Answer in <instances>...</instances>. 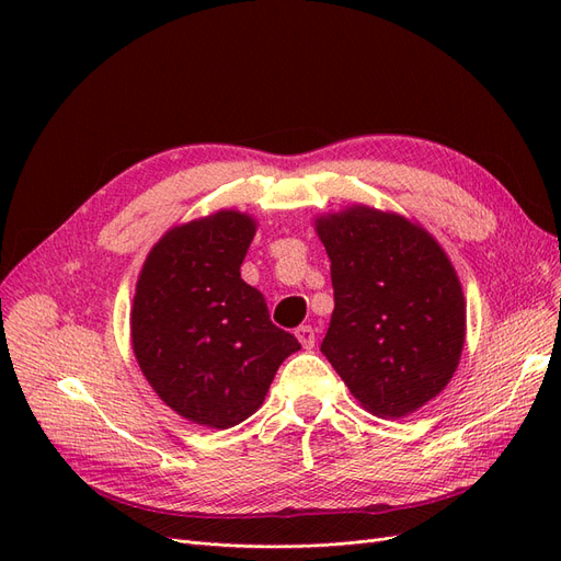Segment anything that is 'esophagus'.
Instances as JSON below:
<instances>
[{
    "mask_svg": "<svg viewBox=\"0 0 561 561\" xmlns=\"http://www.w3.org/2000/svg\"><path fill=\"white\" fill-rule=\"evenodd\" d=\"M295 334H297L299 344H301L304 348H313V346H316V330H313L311 325H299V328L295 330Z\"/></svg>",
    "mask_w": 561,
    "mask_h": 561,
    "instance_id": "obj_1",
    "label": "esophagus"
}]
</instances>
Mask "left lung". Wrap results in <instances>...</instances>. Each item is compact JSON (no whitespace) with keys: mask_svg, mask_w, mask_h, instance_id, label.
I'll use <instances>...</instances> for the list:
<instances>
[{"mask_svg":"<svg viewBox=\"0 0 561 561\" xmlns=\"http://www.w3.org/2000/svg\"><path fill=\"white\" fill-rule=\"evenodd\" d=\"M334 311L320 351L353 398L400 419L445 390L466 342L456 271L416 222L367 206L316 217Z\"/></svg>","mask_w":561,"mask_h":561,"instance_id":"8db88e82","label":"left lung"}]
</instances>
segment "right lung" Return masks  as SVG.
Wrapping results in <instances>:
<instances>
[{"label": "right lung", "instance_id": "obj_1", "mask_svg": "<svg viewBox=\"0 0 561 561\" xmlns=\"http://www.w3.org/2000/svg\"><path fill=\"white\" fill-rule=\"evenodd\" d=\"M254 231L239 210L173 227L135 285L130 339L142 375L175 414L206 428L257 412L280 363L299 351L241 278Z\"/></svg>", "mask_w": 561, "mask_h": 561}]
</instances>
